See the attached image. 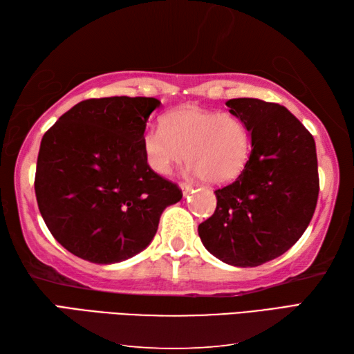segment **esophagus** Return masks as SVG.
<instances>
[{"mask_svg": "<svg viewBox=\"0 0 354 354\" xmlns=\"http://www.w3.org/2000/svg\"><path fill=\"white\" fill-rule=\"evenodd\" d=\"M180 187H182L183 196H186V194L192 189V186H191L189 183H186V182H182V183H180Z\"/></svg>", "mask_w": 354, "mask_h": 354, "instance_id": "34e87169", "label": "esophagus"}]
</instances>
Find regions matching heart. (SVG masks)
<instances>
[{
	"label": "heart",
	"instance_id": "heart-1",
	"mask_svg": "<svg viewBox=\"0 0 354 354\" xmlns=\"http://www.w3.org/2000/svg\"><path fill=\"white\" fill-rule=\"evenodd\" d=\"M160 125L142 137L143 156L158 176H169L185 158L194 176L218 185L234 180L248 163L250 134L234 113L185 105L163 116Z\"/></svg>",
	"mask_w": 354,
	"mask_h": 354
}]
</instances>
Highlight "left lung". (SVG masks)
I'll return each instance as SVG.
<instances>
[{"instance_id": "left-lung-1", "label": "left lung", "mask_w": 354, "mask_h": 354, "mask_svg": "<svg viewBox=\"0 0 354 354\" xmlns=\"http://www.w3.org/2000/svg\"><path fill=\"white\" fill-rule=\"evenodd\" d=\"M246 124L252 151L235 182L215 191L217 207L198 225L205 248L236 268H255L290 249L319 194L313 136L286 106L240 97L226 102Z\"/></svg>"}]
</instances>
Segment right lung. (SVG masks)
I'll use <instances>...</instances> for the list:
<instances>
[{
    "label": "right lung",
    "mask_w": 354,
    "mask_h": 354,
    "mask_svg": "<svg viewBox=\"0 0 354 354\" xmlns=\"http://www.w3.org/2000/svg\"><path fill=\"white\" fill-rule=\"evenodd\" d=\"M154 97L86 99L41 140L35 174L39 212L71 254L96 264L131 258L153 241L182 189L148 167L142 137Z\"/></svg>",
    "instance_id": "1"
}]
</instances>
